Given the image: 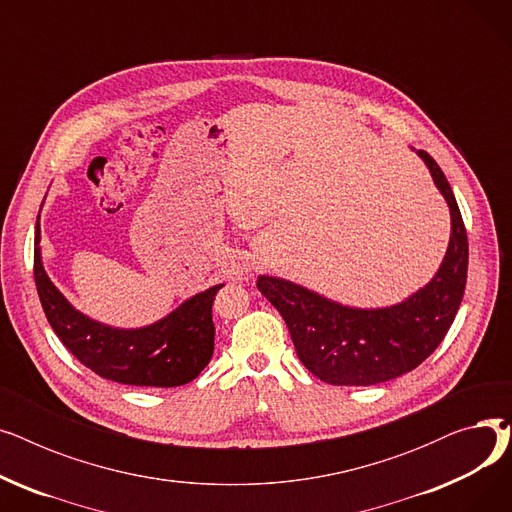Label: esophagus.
I'll return each mask as SVG.
<instances>
[{
    "mask_svg": "<svg viewBox=\"0 0 512 512\" xmlns=\"http://www.w3.org/2000/svg\"><path fill=\"white\" fill-rule=\"evenodd\" d=\"M249 270V267L245 265V263H240V261H236V263H232V267H230V272L234 274V276H242Z\"/></svg>",
    "mask_w": 512,
    "mask_h": 512,
    "instance_id": "34e87169",
    "label": "esophagus"
}]
</instances>
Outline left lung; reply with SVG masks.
<instances>
[{
	"instance_id": "8db88e82",
	"label": "left lung",
	"mask_w": 512,
	"mask_h": 512,
	"mask_svg": "<svg viewBox=\"0 0 512 512\" xmlns=\"http://www.w3.org/2000/svg\"><path fill=\"white\" fill-rule=\"evenodd\" d=\"M35 284L53 332L80 363L105 380L172 388L193 382L211 361L215 338L211 305L224 284L193 294L149 326L103 324L78 311L47 276L41 257V211L35 226Z\"/></svg>"
}]
</instances>
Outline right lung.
Masks as SVG:
<instances>
[{
    "instance_id": "obj_1",
    "label": "right lung",
    "mask_w": 512,
    "mask_h": 512,
    "mask_svg": "<svg viewBox=\"0 0 512 512\" xmlns=\"http://www.w3.org/2000/svg\"><path fill=\"white\" fill-rule=\"evenodd\" d=\"M450 209V240L434 278L390 307H351L286 278L259 276L257 288L284 317L297 355L321 382L375 386L419 367L461 307L469 242L452 188L434 157L417 151Z\"/></svg>"
}]
</instances>
